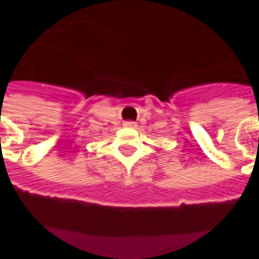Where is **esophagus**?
Returning <instances> with one entry per match:
<instances>
[{
    "mask_svg": "<svg viewBox=\"0 0 259 259\" xmlns=\"http://www.w3.org/2000/svg\"><path fill=\"white\" fill-rule=\"evenodd\" d=\"M123 124L126 127H137V122H133V120H126Z\"/></svg>",
    "mask_w": 259,
    "mask_h": 259,
    "instance_id": "34e87169",
    "label": "esophagus"
}]
</instances>
